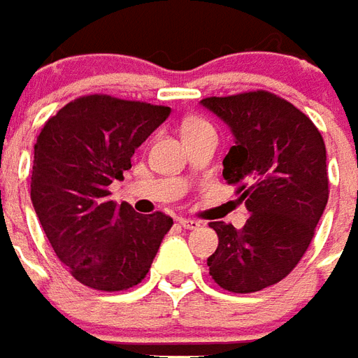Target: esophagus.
Returning <instances> with one entry per match:
<instances>
[{"label": "esophagus", "mask_w": 358, "mask_h": 358, "mask_svg": "<svg viewBox=\"0 0 358 358\" xmlns=\"http://www.w3.org/2000/svg\"><path fill=\"white\" fill-rule=\"evenodd\" d=\"M180 226H184L186 230H197L199 226H201V222L199 220H194V218H178Z\"/></svg>", "instance_id": "obj_1"}]
</instances>
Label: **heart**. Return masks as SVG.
I'll list each match as a JSON object with an SVG mask.
<instances>
[{
  "label": "heart",
  "instance_id": "b5f03b06",
  "mask_svg": "<svg viewBox=\"0 0 358 358\" xmlns=\"http://www.w3.org/2000/svg\"><path fill=\"white\" fill-rule=\"evenodd\" d=\"M207 122L203 120V118H197V117H192L187 118L186 122H184V130H192V128H199V126H205Z\"/></svg>",
  "mask_w": 358,
  "mask_h": 358
}]
</instances>
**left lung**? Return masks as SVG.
Instances as JSON below:
<instances>
[{"label": "left lung", "instance_id": "obj_1", "mask_svg": "<svg viewBox=\"0 0 358 358\" xmlns=\"http://www.w3.org/2000/svg\"><path fill=\"white\" fill-rule=\"evenodd\" d=\"M201 103L236 138L222 176L249 210L241 230L210 222L218 248L209 274L226 292H261L284 280L313 241L330 194L326 145L303 110L264 90Z\"/></svg>", "mask_w": 358, "mask_h": 358}]
</instances>
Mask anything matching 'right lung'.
I'll use <instances>...</instances> for the list:
<instances>
[{"label": "right lung", "mask_w": 358, "mask_h": 358, "mask_svg": "<svg viewBox=\"0 0 358 358\" xmlns=\"http://www.w3.org/2000/svg\"><path fill=\"white\" fill-rule=\"evenodd\" d=\"M171 107L82 95L43 124L34 145L30 197L59 261L80 284L124 292L145 278L172 218L140 215L110 199L132 155Z\"/></svg>", "instance_id": "right-lung-1"}]
</instances>
